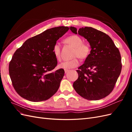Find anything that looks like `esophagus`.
Here are the masks:
<instances>
[{
	"mask_svg": "<svg viewBox=\"0 0 132 132\" xmlns=\"http://www.w3.org/2000/svg\"><path fill=\"white\" fill-rule=\"evenodd\" d=\"M64 71H65V73L67 74L69 71V70H68V69H64Z\"/></svg>",
	"mask_w": 132,
	"mask_h": 132,
	"instance_id": "34e87169",
	"label": "esophagus"
}]
</instances>
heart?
<instances>
[{
  "label": "heart",
  "instance_id": "obj_1",
  "mask_svg": "<svg viewBox=\"0 0 132 132\" xmlns=\"http://www.w3.org/2000/svg\"><path fill=\"white\" fill-rule=\"evenodd\" d=\"M65 42L74 47L72 59L62 62L58 65L59 68L68 69L74 68L79 65L80 61L78 57L80 59H85L88 57L90 52V46L87 43L82 42L80 37L77 35H71L65 39ZM53 53L57 60L61 59V46L59 43H55L53 48Z\"/></svg>",
  "mask_w": 132,
  "mask_h": 132
}]
</instances>
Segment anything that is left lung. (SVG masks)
<instances>
[{"label":"left lung","instance_id":"1","mask_svg":"<svg viewBox=\"0 0 132 132\" xmlns=\"http://www.w3.org/2000/svg\"><path fill=\"white\" fill-rule=\"evenodd\" d=\"M70 29L86 38L91 50L84 63L77 71L78 79L73 83L76 92L89 100H98L112 91L121 74V54L109 35L91 27Z\"/></svg>","mask_w":132,"mask_h":132}]
</instances>
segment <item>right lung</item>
I'll return each mask as SVG.
<instances>
[{"label": "right lung", "instance_id": "1", "mask_svg": "<svg viewBox=\"0 0 132 132\" xmlns=\"http://www.w3.org/2000/svg\"><path fill=\"white\" fill-rule=\"evenodd\" d=\"M69 28L59 26L48 29L29 38L15 51L9 71L14 88L21 97L32 102L47 100L56 93L64 75L57 65L53 48Z\"/></svg>", "mask_w": 132, "mask_h": 132}]
</instances>
